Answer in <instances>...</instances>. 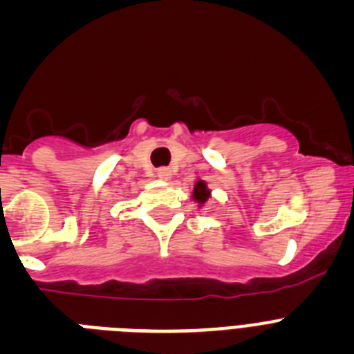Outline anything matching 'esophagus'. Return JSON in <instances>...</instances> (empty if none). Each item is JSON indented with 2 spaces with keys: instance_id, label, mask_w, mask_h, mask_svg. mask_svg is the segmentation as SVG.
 <instances>
[{
  "instance_id": "esophagus-1",
  "label": "esophagus",
  "mask_w": 354,
  "mask_h": 354,
  "mask_svg": "<svg viewBox=\"0 0 354 354\" xmlns=\"http://www.w3.org/2000/svg\"><path fill=\"white\" fill-rule=\"evenodd\" d=\"M158 177L161 180H170L171 179V170H170V168H159Z\"/></svg>"
}]
</instances>
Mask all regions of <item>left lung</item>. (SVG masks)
Instances as JSON below:
<instances>
[{
  "label": "left lung",
  "mask_w": 354,
  "mask_h": 354,
  "mask_svg": "<svg viewBox=\"0 0 354 354\" xmlns=\"http://www.w3.org/2000/svg\"><path fill=\"white\" fill-rule=\"evenodd\" d=\"M211 187H209V184L205 183L204 179H198L195 183V186H193V192H192V200L195 202L198 207H204L205 202H207L209 198H211Z\"/></svg>",
  "instance_id": "obj_1"
}]
</instances>
